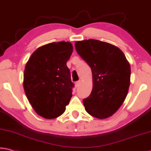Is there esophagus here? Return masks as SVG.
Here are the masks:
<instances>
[{
  "label": "esophagus",
  "mask_w": 151,
  "mask_h": 151,
  "mask_svg": "<svg viewBox=\"0 0 151 151\" xmlns=\"http://www.w3.org/2000/svg\"><path fill=\"white\" fill-rule=\"evenodd\" d=\"M81 81H76V82L75 83V86L76 87H79V86L81 85Z\"/></svg>",
  "instance_id": "esophagus-1"
}]
</instances>
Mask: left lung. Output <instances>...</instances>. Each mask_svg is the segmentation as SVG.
<instances>
[{
    "label": "left lung",
    "instance_id": "8db88e82",
    "mask_svg": "<svg viewBox=\"0 0 151 151\" xmlns=\"http://www.w3.org/2000/svg\"><path fill=\"white\" fill-rule=\"evenodd\" d=\"M75 49L91 67L93 89L83 99L85 110L99 119L111 116L127 96L130 66L120 49L97 40L78 41Z\"/></svg>",
    "mask_w": 151,
    "mask_h": 151
}]
</instances>
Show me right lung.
<instances>
[{"label": "right lung", "instance_id": "right-lung-1", "mask_svg": "<svg viewBox=\"0 0 151 151\" xmlns=\"http://www.w3.org/2000/svg\"><path fill=\"white\" fill-rule=\"evenodd\" d=\"M73 51L70 42H53L40 47L26 64L23 87L33 109L54 119L61 116L74 87L66 63Z\"/></svg>", "mask_w": 151, "mask_h": 151}]
</instances>
